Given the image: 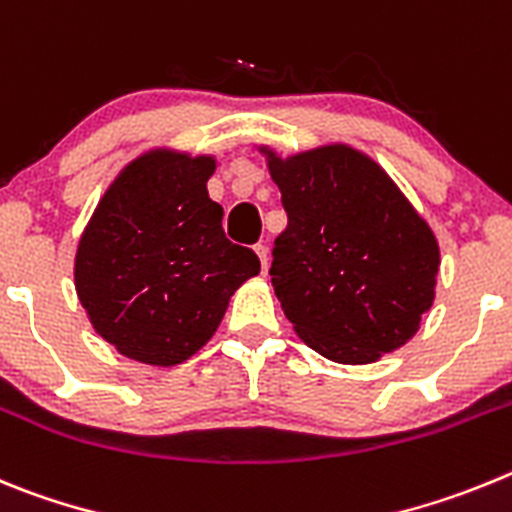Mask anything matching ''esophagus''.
<instances>
[{
    "instance_id": "1",
    "label": "esophagus",
    "mask_w": 512,
    "mask_h": 512,
    "mask_svg": "<svg viewBox=\"0 0 512 512\" xmlns=\"http://www.w3.org/2000/svg\"><path fill=\"white\" fill-rule=\"evenodd\" d=\"M255 252H257V257H260L262 270H267V245H262V242H257V245H255Z\"/></svg>"
}]
</instances>
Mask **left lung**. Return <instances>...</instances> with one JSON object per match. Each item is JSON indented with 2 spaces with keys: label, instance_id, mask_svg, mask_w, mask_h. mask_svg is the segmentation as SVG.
<instances>
[{
  "label": "left lung",
  "instance_id": "left-lung-1",
  "mask_svg": "<svg viewBox=\"0 0 512 512\" xmlns=\"http://www.w3.org/2000/svg\"><path fill=\"white\" fill-rule=\"evenodd\" d=\"M288 227L273 288L311 349L367 365L418 331L434 303L439 245L388 173L352 147L270 158Z\"/></svg>",
  "mask_w": 512,
  "mask_h": 512
}]
</instances>
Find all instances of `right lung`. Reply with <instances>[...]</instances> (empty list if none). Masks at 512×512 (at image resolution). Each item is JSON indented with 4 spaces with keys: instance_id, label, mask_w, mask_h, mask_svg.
Instances as JSON below:
<instances>
[{
    "instance_id": "add662e5",
    "label": "right lung",
    "mask_w": 512,
    "mask_h": 512,
    "mask_svg": "<svg viewBox=\"0 0 512 512\" xmlns=\"http://www.w3.org/2000/svg\"><path fill=\"white\" fill-rule=\"evenodd\" d=\"M211 158L150 153L112 183L76 255V290L94 329L124 357L178 365L204 347L234 290L260 273L229 242L209 199Z\"/></svg>"
}]
</instances>
